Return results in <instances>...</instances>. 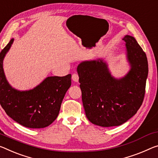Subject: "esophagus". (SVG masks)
<instances>
[{"instance_id": "1", "label": "esophagus", "mask_w": 158, "mask_h": 158, "mask_svg": "<svg viewBox=\"0 0 158 158\" xmlns=\"http://www.w3.org/2000/svg\"><path fill=\"white\" fill-rule=\"evenodd\" d=\"M72 80H73V81H75V82H78L79 81V76H78V74H76V73L72 74Z\"/></svg>"}]
</instances>
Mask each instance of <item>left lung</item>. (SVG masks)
Segmentation results:
<instances>
[{
    "mask_svg": "<svg viewBox=\"0 0 158 158\" xmlns=\"http://www.w3.org/2000/svg\"><path fill=\"white\" fill-rule=\"evenodd\" d=\"M122 40L130 66L124 77H114L102 58L83 61L77 68L86 116L100 127L125 123L136 113L144 98L148 74L146 55L134 37L126 35Z\"/></svg>",
    "mask_w": 158,
    "mask_h": 158,
    "instance_id": "obj_1",
    "label": "left lung"
}]
</instances>
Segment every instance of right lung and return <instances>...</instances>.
<instances>
[{"mask_svg": "<svg viewBox=\"0 0 158 158\" xmlns=\"http://www.w3.org/2000/svg\"><path fill=\"white\" fill-rule=\"evenodd\" d=\"M12 39L0 53V103L5 112L17 123L27 128L49 126L58 116L61 103L71 86V74L48 77L38 86L19 91L7 81L3 69L4 57L13 44Z\"/></svg>", "mask_w": 158, "mask_h": 158, "instance_id": "add662e5", "label": "right lung"}]
</instances>
